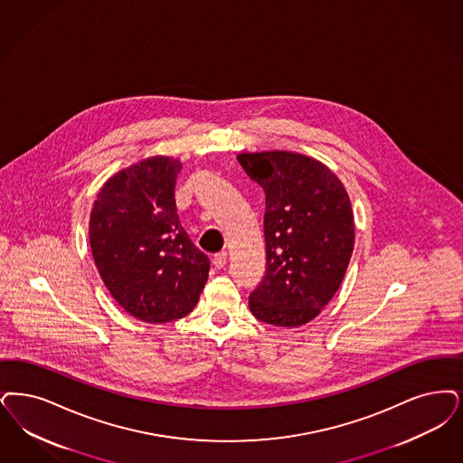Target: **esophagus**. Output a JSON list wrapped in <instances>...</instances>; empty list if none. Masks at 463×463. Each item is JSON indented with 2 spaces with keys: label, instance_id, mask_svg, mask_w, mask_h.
<instances>
[{
  "label": "esophagus",
  "instance_id": "obj_1",
  "mask_svg": "<svg viewBox=\"0 0 463 463\" xmlns=\"http://www.w3.org/2000/svg\"><path fill=\"white\" fill-rule=\"evenodd\" d=\"M212 263H213L215 269H223L225 263H227V255L225 253H217L213 260H212Z\"/></svg>",
  "mask_w": 463,
  "mask_h": 463
}]
</instances>
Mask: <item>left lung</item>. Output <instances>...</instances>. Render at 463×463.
Instances as JSON below:
<instances>
[{"label": "left lung", "instance_id": "8db88e82", "mask_svg": "<svg viewBox=\"0 0 463 463\" xmlns=\"http://www.w3.org/2000/svg\"><path fill=\"white\" fill-rule=\"evenodd\" d=\"M238 160L265 189L267 274L250 310L270 326H305L333 299L352 259L348 191L329 166L298 151H242Z\"/></svg>", "mask_w": 463, "mask_h": 463}]
</instances>
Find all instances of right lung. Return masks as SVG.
Here are the masks:
<instances>
[{"label":"right lung","instance_id":"obj_1","mask_svg":"<svg viewBox=\"0 0 463 463\" xmlns=\"http://www.w3.org/2000/svg\"><path fill=\"white\" fill-rule=\"evenodd\" d=\"M181 166L166 155L130 164L107 179L91 208L96 269L113 299L148 324L193 312L210 270L177 215L174 187Z\"/></svg>","mask_w":463,"mask_h":463}]
</instances>
